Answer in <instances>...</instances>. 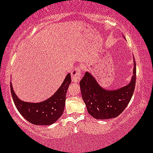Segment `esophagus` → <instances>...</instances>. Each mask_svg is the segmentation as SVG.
<instances>
[{
	"label": "esophagus",
	"instance_id": "1",
	"mask_svg": "<svg viewBox=\"0 0 153 153\" xmlns=\"http://www.w3.org/2000/svg\"><path fill=\"white\" fill-rule=\"evenodd\" d=\"M81 72L80 68L78 67H75L74 69L71 72V79L73 82H79L81 80Z\"/></svg>",
	"mask_w": 153,
	"mask_h": 153
}]
</instances>
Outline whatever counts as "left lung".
I'll use <instances>...</instances> for the list:
<instances>
[{"label": "left lung", "mask_w": 153, "mask_h": 153, "mask_svg": "<svg viewBox=\"0 0 153 153\" xmlns=\"http://www.w3.org/2000/svg\"><path fill=\"white\" fill-rule=\"evenodd\" d=\"M134 57V68L131 81L119 89L102 87L90 72H86L81 81L82 98L88 113L96 119H109L118 117L128 105L135 89L136 66Z\"/></svg>", "instance_id": "1"}]
</instances>
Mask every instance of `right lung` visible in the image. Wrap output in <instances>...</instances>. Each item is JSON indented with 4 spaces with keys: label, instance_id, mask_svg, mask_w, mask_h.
Segmentation results:
<instances>
[{
    "label": "right lung",
    "instance_id": "obj_1",
    "mask_svg": "<svg viewBox=\"0 0 153 153\" xmlns=\"http://www.w3.org/2000/svg\"><path fill=\"white\" fill-rule=\"evenodd\" d=\"M71 83V74L68 73L59 89L49 98L40 102H27L17 97L11 80L12 98L17 111L27 121L36 126H49L56 122L63 114L66 92Z\"/></svg>",
    "mask_w": 153,
    "mask_h": 153
}]
</instances>
